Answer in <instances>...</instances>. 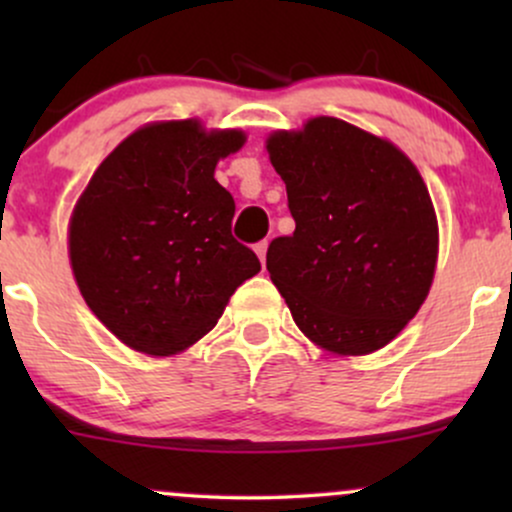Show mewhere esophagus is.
<instances>
[{"instance_id": "obj_1", "label": "esophagus", "mask_w": 512, "mask_h": 512, "mask_svg": "<svg viewBox=\"0 0 512 512\" xmlns=\"http://www.w3.org/2000/svg\"><path fill=\"white\" fill-rule=\"evenodd\" d=\"M255 252H257V257H260V262H262V267H264V264H267V240L257 243L255 245Z\"/></svg>"}]
</instances>
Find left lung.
Masks as SVG:
<instances>
[{"label":"left lung","mask_w":512,"mask_h":512,"mask_svg":"<svg viewBox=\"0 0 512 512\" xmlns=\"http://www.w3.org/2000/svg\"><path fill=\"white\" fill-rule=\"evenodd\" d=\"M264 144L296 221L267 250L293 322L332 356L383 349L436 276L438 219L424 178L390 139L339 117L276 129Z\"/></svg>","instance_id":"1"}]
</instances>
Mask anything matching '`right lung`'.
<instances>
[{"instance_id":"1","label":"right lung","mask_w":512,"mask_h":512,"mask_svg":"<svg viewBox=\"0 0 512 512\" xmlns=\"http://www.w3.org/2000/svg\"><path fill=\"white\" fill-rule=\"evenodd\" d=\"M243 129L197 117L134 129L91 175L67 245L91 313L129 349L175 356L214 330L260 260L231 236L236 202L216 163L245 144Z\"/></svg>"}]
</instances>
